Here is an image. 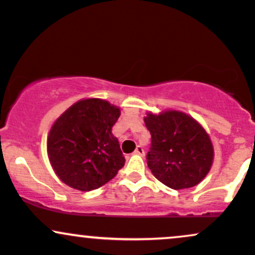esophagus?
Listing matches in <instances>:
<instances>
[{
    "label": "esophagus",
    "mask_w": 255,
    "mask_h": 255,
    "mask_svg": "<svg viewBox=\"0 0 255 255\" xmlns=\"http://www.w3.org/2000/svg\"><path fill=\"white\" fill-rule=\"evenodd\" d=\"M134 154H139V156H144V154H145L144 148H142L141 146H136L135 151H134Z\"/></svg>",
    "instance_id": "1"
}]
</instances>
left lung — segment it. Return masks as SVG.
I'll return each mask as SVG.
<instances>
[{
    "instance_id": "left-lung-1",
    "label": "left lung",
    "mask_w": 255,
    "mask_h": 255,
    "mask_svg": "<svg viewBox=\"0 0 255 255\" xmlns=\"http://www.w3.org/2000/svg\"><path fill=\"white\" fill-rule=\"evenodd\" d=\"M144 121L151 133L146 159L153 176L176 191L201 182L213 162L211 139L201 125L176 110L147 113Z\"/></svg>"
}]
</instances>
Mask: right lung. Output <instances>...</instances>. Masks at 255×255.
Returning <instances> with one entry per match:
<instances>
[{"label": "right lung", "instance_id": "right-lung-1", "mask_svg": "<svg viewBox=\"0 0 255 255\" xmlns=\"http://www.w3.org/2000/svg\"><path fill=\"white\" fill-rule=\"evenodd\" d=\"M120 109L98 98L79 101L52 125L48 156L62 182L78 191L97 189L125 165L113 126Z\"/></svg>", "mask_w": 255, "mask_h": 255}]
</instances>
